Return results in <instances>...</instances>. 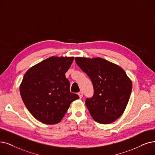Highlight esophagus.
I'll list each match as a JSON object with an SVG mask.
<instances>
[{
    "instance_id": "34e87169",
    "label": "esophagus",
    "mask_w": 155,
    "mask_h": 155,
    "mask_svg": "<svg viewBox=\"0 0 155 155\" xmlns=\"http://www.w3.org/2000/svg\"><path fill=\"white\" fill-rule=\"evenodd\" d=\"M78 95H79V97L80 98H81L83 97V92H82V91H79V92L78 93Z\"/></svg>"
}]
</instances>
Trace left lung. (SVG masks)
<instances>
[{"mask_svg": "<svg viewBox=\"0 0 155 155\" xmlns=\"http://www.w3.org/2000/svg\"><path fill=\"white\" fill-rule=\"evenodd\" d=\"M76 62L91 79L94 95L85 104L96 122L109 124L124 112L132 84L120 67L101 58L76 57Z\"/></svg>", "mask_w": 155, "mask_h": 155, "instance_id": "obj_1", "label": "left lung"}]
</instances>
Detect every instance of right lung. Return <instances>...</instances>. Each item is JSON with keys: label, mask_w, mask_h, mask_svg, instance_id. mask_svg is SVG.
I'll return each instance as SVG.
<instances>
[{"label": "right lung", "mask_w": 155, "mask_h": 155, "mask_svg": "<svg viewBox=\"0 0 155 155\" xmlns=\"http://www.w3.org/2000/svg\"><path fill=\"white\" fill-rule=\"evenodd\" d=\"M74 57L48 58L31 67L20 85L23 103L33 116L48 125L56 124L64 117L70 104L79 96L70 91L65 77Z\"/></svg>", "instance_id": "right-lung-1"}]
</instances>
